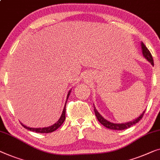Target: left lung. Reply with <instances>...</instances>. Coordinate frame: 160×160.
Listing matches in <instances>:
<instances>
[{"mask_svg":"<svg viewBox=\"0 0 160 160\" xmlns=\"http://www.w3.org/2000/svg\"><path fill=\"white\" fill-rule=\"evenodd\" d=\"M141 46H142L143 56L145 58L154 66V60H153V58H152V54L149 52V50L147 49V48L146 47L145 45L142 42H141ZM94 113H95L97 118L99 120V122H100L101 124H102L104 126L106 127V128H108L109 129H112V130H124V129L130 128V127L133 126V125H135L137 123V122L142 118L143 115H144V112H145V110H144L142 114L137 118L134 119L133 120H132V121L128 122H124V123H114V122L108 121V120L104 118L99 114V112L97 110V109L94 106Z\"/></svg>","mask_w":160,"mask_h":160,"instance_id":"left-lung-1","label":"left lung"}]
</instances>
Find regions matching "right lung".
<instances>
[{
    "label": "right lung",
    "mask_w": 160,
    "mask_h": 160,
    "mask_svg": "<svg viewBox=\"0 0 160 160\" xmlns=\"http://www.w3.org/2000/svg\"><path fill=\"white\" fill-rule=\"evenodd\" d=\"M71 92V89L69 90L68 93V95H67L66 97V103H65V106H64V108L63 110V112H62V114L61 115V117H60V118L58 119V120L54 123L52 126H50L49 127H44V128H30V127H28L27 126H25L22 123V122H21V124L23 126H24V128H25L27 130H29V131H34L36 132V133H52V132L55 131V130H57L58 128H59L60 126H61L62 124L63 123L65 119H66V102H67V100H68V97L70 95Z\"/></svg>",
    "instance_id": "right-lung-1"
}]
</instances>
